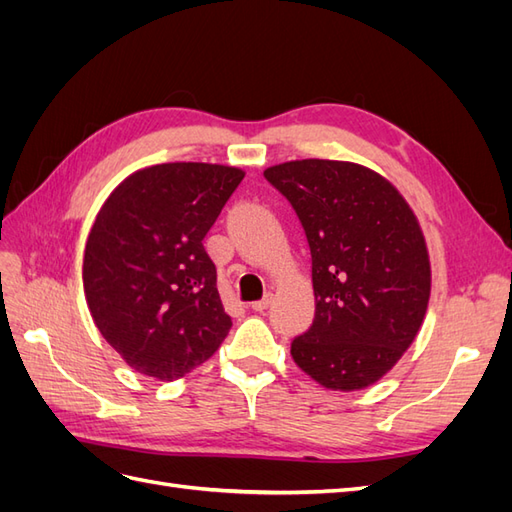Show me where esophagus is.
Here are the masks:
<instances>
[{
  "instance_id": "obj_1",
  "label": "esophagus",
  "mask_w": 512,
  "mask_h": 512,
  "mask_svg": "<svg viewBox=\"0 0 512 512\" xmlns=\"http://www.w3.org/2000/svg\"><path fill=\"white\" fill-rule=\"evenodd\" d=\"M271 303H273V294L267 292L265 297H262L260 301H254V303H252V309H254V312H265V309H269Z\"/></svg>"
}]
</instances>
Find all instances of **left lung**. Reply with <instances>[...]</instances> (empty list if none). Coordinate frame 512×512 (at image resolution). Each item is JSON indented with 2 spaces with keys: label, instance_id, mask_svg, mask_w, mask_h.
Masks as SVG:
<instances>
[{
  "label": "left lung",
  "instance_id": "obj_1",
  "mask_svg": "<svg viewBox=\"0 0 512 512\" xmlns=\"http://www.w3.org/2000/svg\"><path fill=\"white\" fill-rule=\"evenodd\" d=\"M297 213L312 254L314 322L290 354L333 391L380 380L421 329L431 290L421 226L393 185L352 162L297 160L265 170Z\"/></svg>",
  "mask_w": 512,
  "mask_h": 512
}]
</instances>
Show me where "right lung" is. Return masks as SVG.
<instances>
[{"label":"right lung","instance_id":"right-lung-1","mask_svg":"<svg viewBox=\"0 0 512 512\" xmlns=\"http://www.w3.org/2000/svg\"><path fill=\"white\" fill-rule=\"evenodd\" d=\"M243 175L220 164H158L121 181L102 205L85 245V297L106 342L138 374L177 380L228 335L203 239Z\"/></svg>","mask_w":512,"mask_h":512}]
</instances>
